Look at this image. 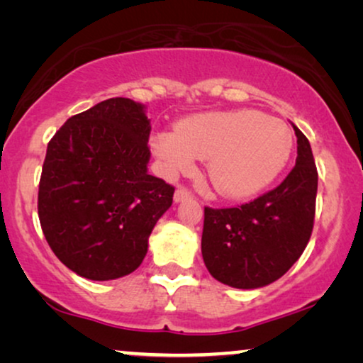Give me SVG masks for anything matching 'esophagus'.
I'll list each match as a JSON object with an SVG mask.
<instances>
[{"label":"esophagus","mask_w":363,"mask_h":363,"mask_svg":"<svg viewBox=\"0 0 363 363\" xmlns=\"http://www.w3.org/2000/svg\"><path fill=\"white\" fill-rule=\"evenodd\" d=\"M191 191L188 190V188L185 186H178L175 190V195H173V198H175V201H183V200H188V198H191Z\"/></svg>","instance_id":"obj_1"}]
</instances>
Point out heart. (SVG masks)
<instances>
[{
    "mask_svg": "<svg viewBox=\"0 0 363 363\" xmlns=\"http://www.w3.org/2000/svg\"><path fill=\"white\" fill-rule=\"evenodd\" d=\"M163 175L173 178L206 160L211 185L233 200L252 196L277 178L289 162L294 137L284 121L255 108L216 111L183 118L175 132L152 135Z\"/></svg>",
    "mask_w": 363,
    "mask_h": 363,
    "instance_id": "1",
    "label": "heart"
}]
</instances>
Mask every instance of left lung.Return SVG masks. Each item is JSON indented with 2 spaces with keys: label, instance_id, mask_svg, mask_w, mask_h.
<instances>
[{
  "label": "left lung",
  "instance_id": "8db88e82",
  "mask_svg": "<svg viewBox=\"0 0 363 363\" xmlns=\"http://www.w3.org/2000/svg\"><path fill=\"white\" fill-rule=\"evenodd\" d=\"M296 165L281 185L240 206H205L201 255L210 274L238 289H256L284 276L311 240L317 167L311 143L294 125Z\"/></svg>",
  "mask_w": 363,
  "mask_h": 363
}]
</instances>
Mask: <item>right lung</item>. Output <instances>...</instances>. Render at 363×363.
Wrapping results in <instances>:
<instances>
[{
	"mask_svg": "<svg viewBox=\"0 0 363 363\" xmlns=\"http://www.w3.org/2000/svg\"><path fill=\"white\" fill-rule=\"evenodd\" d=\"M150 130L143 106L116 97L67 118L48 143L39 223L59 261L86 279L135 271L172 206L175 186L147 172Z\"/></svg>",
	"mask_w": 363,
	"mask_h": 363,
	"instance_id": "1",
	"label": "right lung"
}]
</instances>
